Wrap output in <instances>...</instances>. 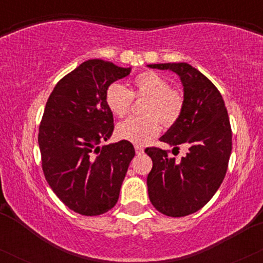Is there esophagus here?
I'll return each mask as SVG.
<instances>
[{"mask_svg":"<svg viewBox=\"0 0 263 263\" xmlns=\"http://www.w3.org/2000/svg\"><path fill=\"white\" fill-rule=\"evenodd\" d=\"M135 151H136V153H137V155H142V153L144 152L143 147L138 146V144H136V146H135Z\"/></svg>","mask_w":263,"mask_h":263,"instance_id":"obj_1","label":"esophagus"}]
</instances>
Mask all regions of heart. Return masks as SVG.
I'll list each match as a JSON object with an SVG mask.
<instances>
[{"mask_svg": "<svg viewBox=\"0 0 263 263\" xmlns=\"http://www.w3.org/2000/svg\"><path fill=\"white\" fill-rule=\"evenodd\" d=\"M134 99H146L142 106L143 117H131L120 123L116 134L135 144H146L161 131V123L171 127L182 116L184 96L180 90L171 87L170 81L156 71H142L132 80L129 90L114 83L105 91V102L111 114L125 117Z\"/></svg>", "mask_w": 263, "mask_h": 263, "instance_id": "obj_1", "label": "heart"}]
</instances>
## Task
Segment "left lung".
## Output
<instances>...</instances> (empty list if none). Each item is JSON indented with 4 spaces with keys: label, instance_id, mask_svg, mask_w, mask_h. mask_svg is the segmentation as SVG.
I'll use <instances>...</instances> for the list:
<instances>
[{
    "label": "left lung",
    "instance_id": "1",
    "mask_svg": "<svg viewBox=\"0 0 263 263\" xmlns=\"http://www.w3.org/2000/svg\"><path fill=\"white\" fill-rule=\"evenodd\" d=\"M148 66L174 71L184 86L182 116L161 141L173 151L185 144L186 156L177 161L170 151L158 147L144 151L153 162L147 177L151 203L159 213L180 218L201 209L224 180L232 147L231 126L221 93L198 69L186 63Z\"/></svg>",
    "mask_w": 263,
    "mask_h": 263
}]
</instances>
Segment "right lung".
<instances>
[{
	"instance_id": "add662e5",
	"label": "right lung",
	"mask_w": 263,
	"mask_h": 263,
	"mask_svg": "<svg viewBox=\"0 0 263 263\" xmlns=\"http://www.w3.org/2000/svg\"><path fill=\"white\" fill-rule=\"evenodd\" d=\"M129 71L101 59L86 60L58 81L45 105L38 134L44 177L57 197L81 215L112 209L135 156L125 140L99 147L114 131L105 91Z\"/></svg>"
}]
</instances>
